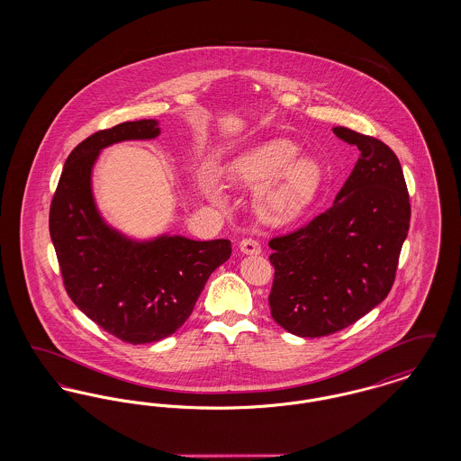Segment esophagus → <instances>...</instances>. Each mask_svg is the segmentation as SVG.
<instances>
[{
    "instance_id": "34e87169",
    "label": "esophagus",
    "mask_w": 461,
    "mask_h": 461,
    "mask_svg": "<svg viewBox=\"0 0 461 461\" xmlns=\"http://www.w3.org/2000/svg\"><path fill=\"white\" fill-rule=\"evenodd\" d=\"M239 247H240V250L243 254H259V252H261V243L256 240V239H252V237L243 239Z\"/></svg>"
}]
</instances>
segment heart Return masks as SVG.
<instances>
[{"instance_id":"obj_1","label":"heart","mask_w":461,"mask_h":461,"mask_svg":"<svg viewBox=\"0 0 461 461\" xmlns=\"http://www.w3.org/2000/svg\"><path fill=\"white\" fill-rule=\"evenodd\" d=\"M297 152L292 140H269L237 157L226 177L239 188H258L269 180L258 197L259 212L275 222L294 220L309 205L321 181L320 164L311 157L295 158Z\"/></svg>"}]
</instances>
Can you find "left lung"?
I'll return each instance as SVG.
<instances>
[{
  "label": "left lung",
  "mask_w": 461,
  "mask_h": 461,
  "mask_svg": "<svg viewBox=\"0 0 461 461\" xmlns=\"http://www.w3.org/2000/svg\"><path fill=\"white\" fill-rule=\"evenodd\" d=\"M333 132L361 152L351 176L325 212L269 240L271 316L307 339L349 327L387 297L411 218L397 155L373 136Z\"/></svg>",
  "instance_id": "8db88e82"
}]
</instances>
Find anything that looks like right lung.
Masks as SVG:
<instances>
[{
  "label": "right lung",
  "mask_w": 461,
  "mask_h": 461,
  "mask_svg": "<svg viewBox=\"0 0 461 461\" xmlns=\"http://www.w3.org/2000/svg\"><path fill=\"white\" fill-rule=\"evenodd\" d=\"M158 132L157 121L141 119L88 136L67 157L50 205V237L68 297L100 329L132 346L175 333L211 273L231 256L230 240L160 237L138 243L100 218L91 195L100 150Z\"/></svg>",
  "instance_id": "1"
}]
</instances>
